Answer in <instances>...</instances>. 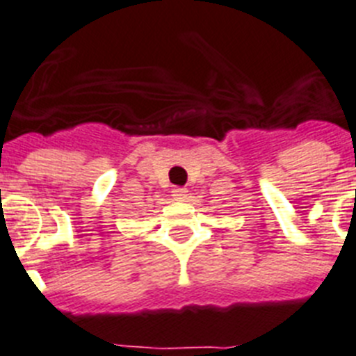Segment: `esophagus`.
Masks as SVG:
<instances>
[{"mask_svg": "<svg viewBox=\"0 0 356 356\" xmlns=\"http://www.w3.org/2000/svg\"><path fill=\"white\" fill-rule=\"evenodd\" d=\"M172 195H175L176 200L185 201V200H188V191H187V188H184V187L175 188V191H172Z\"/></svg>", "mask_w": 356, "mask_h": 356, "instance_id": "34e87169", "label": "esophagus"}]
</instances>
